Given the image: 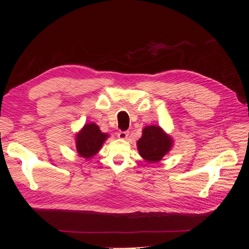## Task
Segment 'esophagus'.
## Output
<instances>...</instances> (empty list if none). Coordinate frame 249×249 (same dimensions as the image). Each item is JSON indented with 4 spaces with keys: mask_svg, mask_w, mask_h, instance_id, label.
Instances as JSON below:
<instances>
[{
    "mask_svg": "<svg viewBox=\"0 0 249 249\" xmlns=\"http://www.w3.org/2000/svg\"><path fill=\"white\" fill-rule=\"evenodd\" d=\"M117 137L119 139H126L127 137H129V132H118L117 133Z\"/></svg>",
    "mask_w": 249,
    "mask_h": 249,
    "instance_id": "1",
    "label": "esophagus"
}]
</instances>
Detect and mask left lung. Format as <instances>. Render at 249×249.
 Returning a JSON list of instances; mask_svg holds the SVG:
<instances>
[{
  "mask_svg": "<svg viewBox=\"0 0 249 249\" xmlns=\"http://www.w3.org/2000/svg\"><path fill=\"white\" fill-rule=\"evenodd\" d=\"M172 139L160 126L148 125L142 130V137L137 141L139 155L146 162L156 163L162 160L171 146Z\"/></svg>",
  "mask_w": 249,
  "mask_h": 249,
  "instance_id": "obj_1",
  "label": "left lung"
}]
</instances>
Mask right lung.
I'll return each instance as SVG.
<instances>
[{"mask_svg":"<svg viewBox=\"0 0 249 249\" xmlns=\"http://www.w3.org/2000/svg\"><path fill=\"white\" fill-rule=\"evenodd\" d=\"M108 137L109 135L102 133L100 127L95 124L91 123L85 124L76 135V147L78 154L85 159H90L99 153L104 142Z\"/></svg>","mask_w":249,"mask_h":249,"instance_id":"1","label":"right lung"}]
</instances>
